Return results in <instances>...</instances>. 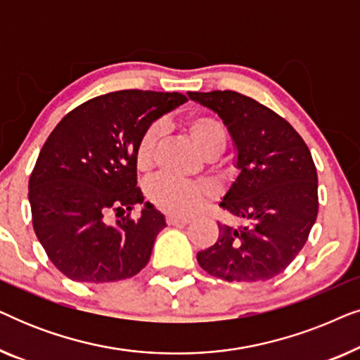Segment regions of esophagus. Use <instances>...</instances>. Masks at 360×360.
<instances>
[{
    "instance_id": "obj_1",
    "label": "esophagus",
    "mask_w": 360,
    "mask_h": 360,
    "mask_svg": "<svg viewBox=\"0 0 360 360\" xmlns=\"http://www.w3.org/2000/svg\"><path fill=\"white\" fill-rule=\"evenodd\" d=\"M190 223L188 218H180V216H167V224L169 226H186Z\"/></svg>"
}]
</instances>
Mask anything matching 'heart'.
Returning <instances> with one entry per match:
<instances>
[{"mask_svg": "<svg viewBox=\"0 0 360 360\" xmlns=\"http://www.w3.org/2000/svg\"><path fill=\"white\" fill-rule=\"evenodd\" d=\"M185 127L191 141L205 157H216L228 144V131L223 122L210 115H191L186 117ZM164 136L162 124L149 126L142 134L136 150V164L139 170H149L154 165L157 149ZM147 195L157 208L172 214H191L216 195L214 186L208 181H180L159 176L147 186Z\"/></svg>", "mask_w": 360, "mask_h": 360, "instance_id": "heart-1", "label": "heart"}]
</instances>
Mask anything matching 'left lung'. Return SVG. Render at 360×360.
I'll use <instances>...</instances> for the list:
<instances>
[{
  "label": "left lung",
  "instance_id": "1",
  "mask_svg": "<svg viewBox=\"0 0 360 360\" xmlns=\"http://www.w3.org/2000/svg\"><path fill=\"white\" fill-rule=\"evenodd\" d=\"M223 120L238 150V179L219 206L244 219L218 223V240L196 254L200 267L228 282H265L292 264L318 216L311 152L288 121L238 91H188Z\"/></svg>",
  "mask_w": 360,
  "mask_h": 360
}]
</instances>
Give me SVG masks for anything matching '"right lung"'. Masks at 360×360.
Instances as JSON below:
<instances>
[{
	"instance_id": "right-lung-1",
	"label": "right lung",
	"mask_w": 360,
	"mask_h": 360,
	"mask_svg": "<svg viewBox=\"0 0 360 360\" xmlns=\"http://www.w3.org/2000/svg\"><path fill=\"white\" fill-rule=\"evenodd\" d=\"M181 93L121 90L91 98L56 126L29 179L32 226L47 257L75 282L134 277L149 262L165 218L144 203L136 150L162 115L184 105ZM115 210L122 219L107 221Z\"/></svg>"
}]
</instances>
